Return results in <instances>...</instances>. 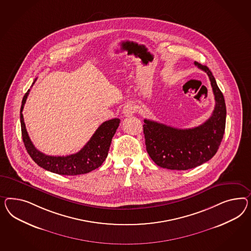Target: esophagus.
Wrapping results in <instances>:
<instances>
[{
    "instance_id": "esophagus-1",
    "label": "esophagus",
    "mask_w": 251,
    "mask_h": 251,
    "mask_svg": "<svg viewBox=\"0 0 251 251\" xmlns=\"http://www.w3.org/2000/svg\"><path fill=\"white\" fill-rule=\"evenodd\" d=\"M136 106L133 103H127L122 109V113L126 117H130L135 113Z\"/></svg>"
}]
</instances>
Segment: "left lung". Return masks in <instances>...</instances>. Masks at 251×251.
Returning a JSON list of instances; mask_svg holds the SVG:
<instances>
[{"label":"left lung","mask_w":251,"mask_h":251,"mask_svg":"<svg viewBox=\"0 0 251 251\" xmlns=\"http://www.w3.org/2000/svg\"><path fill=\"white\" fill-rule=\"evenodd\" d=\"M210 79L216 106L210 118L192 129H177L163 123L144 120L146 150L154 163L170 170H188L209 161L222 142L226 108L221 90L206 66L195 62Z\"/></svg>","instance_id":"obj_1"}]
</instances>
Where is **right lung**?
I'll return each mask as SVG.
<instances>
[{
	"mask_svg": "<svg viewBox=\"0 0 251 251\" xmlns=\"http://www.w3.org/2000/svg\"><path fill=\"white\" fill-rule=\"evenodd\" d=\"M36 79H34V83ZM32 85V86H33ZM30 89L24 96L21 106L20 120L22 137L28 154L40 167L61 176H77L88 174L99 168L108 156L112 137L115 134L121 120L112 119L103 122L97 129L87 144L79 151L68 156L47 155L34 147L31 142L24 122L23 109Z\"/></svg>",
	"mask_w": 251,
	"mask_h": 251,
	"instance_id": "obj_1",
	"label": "right lung"
}]
</instances>
